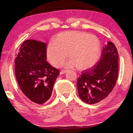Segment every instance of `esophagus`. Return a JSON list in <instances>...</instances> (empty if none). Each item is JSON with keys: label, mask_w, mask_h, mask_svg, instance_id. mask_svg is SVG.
Returning a JSON list of instances; mask_svg holds the SVG:
<instances>
[{"label": "esophagus", "mask_w": 133, "mask_h": 133, "mask_svg": "<svg viewBox=\"0 0 133 133\" xmlns=\"http://www.w3.org/2000/svg\"><path fill=\"white\" fill-rule=\"evenodd\" d=\"M66 71H67L66 70H62L61 71H60V74H64V73H66Z\"/></svg>", "instance_id": "obj_1"}]
</instances>
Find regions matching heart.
Here are the masks:
<instances>
[{
  "mask_svg": "<svg viewBox=\"0 0 133 133\" xmlns=\"http://www.w3.org/2000/svg\"><path fill=\"white\" fill-rule=\"evenodd\" d=\"M70 57L65 66H78L87 69L95 64L101 55V43L95 35L81 31H68L59 34L54 42L48 44L46 55L53 66L59 67L67 57Z\"/></svg>",
  "mask_w": 133,
  "mask_h": 133,
  "instance_id": "heart-1",
  "label": "heart"
}]
</instances>
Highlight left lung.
Wrapping results in <instances>:
<instances>
[{"label":"left lung","instance_id":"1","mask_svg":"<svg viewBox=\"0 0 133 133\" xmlns=\"http://www.w3.org/2000/svg\"><path fill=\"white\" fill-rule=\"evenodd\" d=\"M119 55L114 43L108 42L103 47L100 60L92 68L85 70L77 79L78 95L89 104L107 98L116 83L119 71Z\"/></svg>","mask_w":133,"mask_h":133}]
</instances>
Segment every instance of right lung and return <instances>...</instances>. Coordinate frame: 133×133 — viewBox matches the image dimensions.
<instances>
[{"label": "right lung", "instance_id": "obj_1", "mask_svg": "<svg viewBox=\"0 0 133 133\" xmlns=\"http://www.w3.org/2000/svg\"><path fill=\"white\" fill-rule=\"evenodd\" d=\"M16 55L15 74L23 94L32 102L43 104L50 98L60 72L46 62V44L26 40Z\"/></svg>", "mask_w": 133, "mask_h": 133}]
</instances>
